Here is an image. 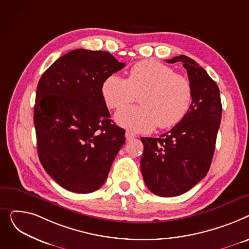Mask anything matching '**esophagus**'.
<instances>
[{
	"instance_id": "esophagus-1",
	"label": "esophagus",
	"mask_w": 249,
	"mask_h": 249,
	"mask_svg": "<svg viewBox=\"0 0 249 249\" xmlns=\"http://www.w3.org/2000/svg\"><path fill=\"white\" fill-rule=\"evenodd\" d=\"M135 138H136V135L134 133H131V131H129V130L125 131V139H126V141H131V140L135 139Z\"/></svg>"
}]
</instances>
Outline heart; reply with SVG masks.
I'll list each match as a JSON object with an SVG mask.
<instances>
[{
	"mask_svg": "<svg viewBox=\"0 0 249 249\" xmlns=\"http://www.w3.org/2000/svg\"><path fill=\"white\" fill-rule=\"evenodd\" d=\"M107 106L118 109L139 95L141 106L126 107L115 113V122L136 133H151L158 125L169 128L180 123L192 101L189 79L157 60H142L131 66L127 78L108 75L101 84Z\"/></svg>",
	"mask_w": 249,
	"mask_h": 249,
	"instance_id": "1",
	"label": "heart"
}]
</instances>
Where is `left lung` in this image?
I'll return each mask as SVG.
<instances>
[{
  "label": "left lung",
  "instance_id": "left-lung-1",
  "mask_svg": "<svg viewBox=\"0 0 249 249\" xmlns=\"http://www.w3.org/2000/svg\"><path fill=\"white\" fill-rule=\"evenodd\" d=\"M192 86V104L183 120L160 138H142L141 170L151 192L160 197L181 195L206 176L215 150L222 106L215 81L191 58L180 55Z\"/></svg>",
  "mask_w": 249,
  "mask_h": 249
}]
</instances>
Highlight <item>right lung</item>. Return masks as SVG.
Segmentation results:
<instances>
[{"instance_id":"1","label":"right lung","mask_w":249,"mask_h":249,"mask_svg":"<svg viewBox=\"0 0 249 249\" xmlns=\"http://www.w3.org/2000/svg\"><path fill=\"white\" fill-rule=\"evenodd\" d=\"M124 66L107 51L75 49L58 58L38 82L34 124L39 160L68 191L99 189L125 142L124 129L111 124L101 94L104 80Z\"/></svg>"}]
</instances>
